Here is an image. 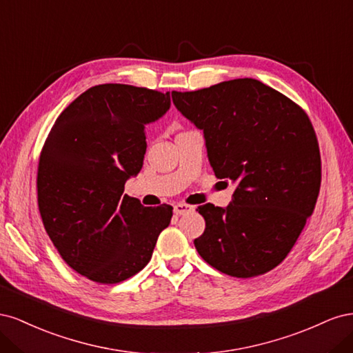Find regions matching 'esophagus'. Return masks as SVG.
<instances>
[{"mask_svg": "<svg viewBox=\"0 0 353 353\" xmlns=\"http://www.w3.org/2000/svg\"><path fill=\"white\" fill-rule=\"evenodd\" d=\"M194 210V206H190L187 205V203H176V205L174 206V212L176 213V215H185V213H190Z\"/></svg>", "mask_w": 353, "mask_h": 353, "instance_id": "obj_1", "label": "esophagus"}]
</instances>
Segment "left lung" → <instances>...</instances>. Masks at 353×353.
<instances>
[{"label":"left lung","instance_id":"8db88e82","mask_svg":"<svg viewBox=\"0 0 353 353\" xmlns=\"http://www.w3.org/2000/svg\"><path fill=\"white\" fill-rule=\"evenodd\" d=\"M172 100L205 134L216 178L237 184L227 208L199 206L206 221L194 240L199 254L237 279L274 270L312 215L321 185V156L307 114L252 78L172 91Z\"/></svg>","mask_w":353,"mask_h":353}]
</instances>
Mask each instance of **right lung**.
<instances>
[{
	"label": "right lung",
	"instance_id": "1",
	"mask_svg": "<svg viewBox=\"0 0 353 353\" xmlns=\"http://www.w3.org/2000/svg\"><path fill=\"white\" fill-rule=\"evenodd\" d=\"M169 108V92L95 85L61 112L42 147V222L63 261L91 281L116 284L140 272L172 218V206L144 208L123 193L143 168L145 126Z\"/></svg>",
	"mask_w": 353,
	"mask_h": 353
}]
</instances>
